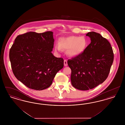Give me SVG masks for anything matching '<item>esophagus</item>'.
<instances>
[{
  "instance_id": "esophagus-1",
  "label": "esophagus",
  "mask_w": 125,
  "mask_h": 125,
  "mask_svg": "<svg viewBox=\"0 0 125 125\" xmlns=\"http://www.w3.org/2000/svg\"><path fill=\"white\" fill-rule=\"evenodd\" d=\"M64 65L65 66H66L67 65V61L66 60H64Z\"/></svg>"
}]
</instances>
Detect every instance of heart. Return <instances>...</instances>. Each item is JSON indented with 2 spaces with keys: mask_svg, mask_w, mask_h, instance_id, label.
Here are the masks:
<instances>
[{
  "mask_svg": "<svg viewBox=\"0 0 125 125\" xmlns=\"http://www.w3.org/2000/svg\"><path fill=\"white\" fill-rule=\"evenodd\" d=\"M88 42L84 37L73 36L61 37L59 43H56L55 49L56 51L66 50L67 54L71 57H75L82 53L87 46Z\"/></svg>",
  "mask_w": 125,
  "mask_h": 125,
  "instance_id": "b5f03b06",
  "label": "heart"
}]
</instances>
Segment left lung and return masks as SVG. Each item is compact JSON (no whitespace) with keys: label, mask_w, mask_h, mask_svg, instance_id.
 <instances>
[{"label":"left lung","mask_w":125,"mask_h":125,"mask_svg":"<svg viewBox=\"0 0 125 125\" xmlns=\"http://www.w3.org/2000/svg\"><path fill=\"white\" fill-rule=\"evenodd\" d=\"M91 42L80 55L67 60L71 69V81L73 87L87 90L94 88L108 77L114 59L113 48L99 33L86 34Z\"/></svg>","instance_id":"obj_1"}]
</instances>
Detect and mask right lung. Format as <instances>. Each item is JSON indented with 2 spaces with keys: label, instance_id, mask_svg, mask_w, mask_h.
I'll list each match as a JSON object with an SVG mask.
<instances>
[{
  "label": "right lung",
  "instance_id": "obj_1",
  "mask_svg": "<svg viewBox=\"0 0 125 125\" xmlns=\"http://www.w3.org/2000/svg\"><path fill=\"white\" fill-rule=\"evenodd\" d=\"M54 42L52 31L30 32L15 38L9 52L12 71L29 88L41 90L49 88L63 67V59L56 58L51 52Z\"/></svg>",
  "mask_w": 125,
  "mask_h": 125
}]
</instances>
